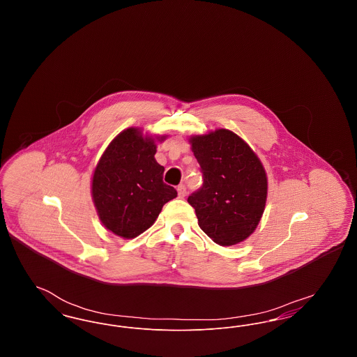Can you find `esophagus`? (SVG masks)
I'll use <instances>...</instances> for the list:
<instances>
[{
	"label": "esophagus",
	"instance_id": "obj_1",
	"mask_svg": "<svg viewBox=\"0 0 357 357\" xmlns=\"http://www.w3.org/2000/svg\"><path fill=\"white\" fill-rule=\"evenodd\" d=\"M176 190H178V195H179V198H185V197H186L187 190L185 185H179Z\"/></svg>",
	"mask_w": 357,
	"mask_h": 357
}]
</instances>
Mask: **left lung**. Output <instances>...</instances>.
<instances>
[{
  "label": "left lung",
  "instance_id": "8db88e82",
  "mask_svg": "<svg viewBox=\"0 0 357 357\" xmlns=\"http://www.w3.org/2000/svg\"><path fill=\"white\" fill-rule=\"evenodd\" d=\"M204 185L187 201L198 225L215 243L236 245L249 237L264 214L268 178L255 151L234 132L215 130L190 137Z\"/></svg>",
  "mask_w": 357,
  "mask_h": 357
}]
</instances>
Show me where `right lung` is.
Wrapping results in <instances>:
<instances>
[{
	"mask_svg": "<svg viewBox=\"0 0 357 357\" xmlns=\"http://www.w3.org/2000/svg\"><path fill=\"white\" fill-rule=\"evenodd\" d=\"M139 128L116 136L95 169L92 199L104 227L121 238H135L151 227L162 207L176 197V190L163 182L165 167L153 155L155 140Z\"/></svg>",
	"mask_w": 357,
	"mask_h": 357,
	"instance_id": "1",
	"label": "right lung"
}]
</instances>
